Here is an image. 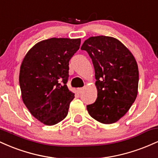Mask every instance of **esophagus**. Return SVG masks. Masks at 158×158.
Returning <instances> with one entry per match:
<instances>
[{
    "label": "esophagus",
    "instance_id": "34e87169",
    "mask_svg": "<svg viewBox=\"0 0 158 158\" xmlns=\"http://www.w3.org/2000/svg\"><path fill=\"white\" fill-rule=\"evenodd\" d=\"M83 90H84V88H78V91H79V94H81V92L83 91Z\"/></svg>",
    "mask_w": 158,
    "mask_h": 158
}]
</instances>
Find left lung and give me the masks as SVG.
<instances>
[{"label":"left lung","mask_w":158,"mask_h":158,"mask_svg":"<svg viewBox=\"0 0 158 158\" xmlns=\"http://www.w3.org/2000/svg\"><path fill=\"white\" fill-rule=\"evenodd\" d=\"M81 50L89 54L97 79V100L87 106V110L98 122L116 123L127 113L137 97V61L124 44L109 36L90 37L85 40Z\"/></svg>","instance_id":"8db88e82"}]
</instances>
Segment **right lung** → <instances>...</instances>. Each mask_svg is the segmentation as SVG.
Returning a JSON list of instances; mask_svg holds the SVG:
<instances>
[{
	"instance_id": "obj_1",
	"label": "right lung",
	"mask_w": 158,
	"mask_h": 158,
	"mask_svg": "<svg viewBox=\"0 0 158 158\" xmlns=\"http://www.w3.org/2000/svg\"><path fill=\"white\" fill-rule=\"evenodd\" d=\"M81 39L52 38L34 45L21 63L19 84L23 102L40 122L53 126L67 117L74 94L67 86L69 61Z\"/></svg>"
}]
</instances>
